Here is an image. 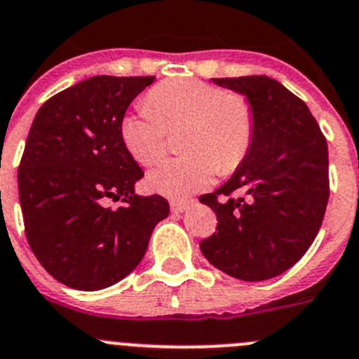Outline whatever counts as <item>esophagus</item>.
<instances>
[{"mask_svg": "<svg viewBox=\"0 0 359 359\" xmlns=\"http://www.w3.org/2000/svg\"><path fill=\"white\" fill-rule=\"evenodd\" d=\"M187 207H189V201H180V200L170 201V208H172V212H175V214H180V212L187 210Z\"/></svg>", "mask_w": 359, "mask_h": 359, "instance_id": "obj_1", "label": "esophagus"}]
</instances>
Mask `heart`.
Returning a JSON list of instances; mask_svg holds the SVG:
<instances>
[{"mask_svg": "<svg viewBox=\"0 0 359 359\" xmlns=\"http://www.w3.org/2000/svg\"><path fill=\"white\" fill-rule=\"evenodd\" d=\"M184 128L179 158L159 163L149 184L170 198L207 187L217 170L229 173L247 158L254 140V116L247 102L201 80H168L147 95V105L121 121V140L142 166L166 151L168 131Z\"/></svg>", "mask_w": 359, "mask_h": 359, "instance_id": "heart-1", "label": "heart"}]
</instances>
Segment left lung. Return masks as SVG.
Returning <instances> with one entry per match:
<instances>
[{"mask_svg": "<svg viewBox=\"0 0 359 359\" xmlns=\"http://www.w3.org/2000/svg\"><path fill=\"white\" fill-rule=\"evenodd\" d=\"M212 80L245 96L254 140L231 179L200 196L217 215V233L200 249L235 279H272L307 252L321 228L330 198L328 144L309 107L277 80Z\"/></svg>", "mask_w": 359, "mask_h": 359, "instance_id": "8db88e82", "label": "left lung"}]
</instances>
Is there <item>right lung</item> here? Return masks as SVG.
<instances>
[{
    "label": "right lung",
    "mask_w": 359,
    "mask_h": 359,
    "mask_svg": "<svg viewBox=\"0 0 359 359\" xmlns=\"http://www.w3.org/2000/svg\"><path fill=\"white\" fill-rule=\"evenodd\" d=\"M154 79L91 76L47 100L31 124L17 173L26 238L41 266L73 290H103L133 272L170 214L163 196L135 193L144 172L119 131ZM109 199L125 205L114 211Z\"/></svg>",
    "instance_id": "1"
}]
</instances>
